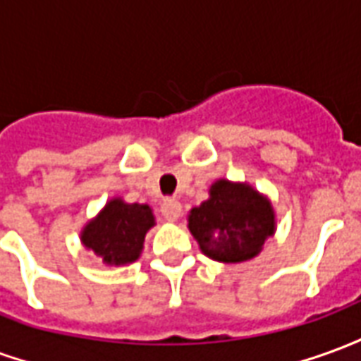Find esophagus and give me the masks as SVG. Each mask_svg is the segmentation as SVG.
<instances>
[{"mask_svg": "<svg viewBox=\"0 0 361 361\" xmlns=\"http://www.w3.org/2000/svg\"><path fill=\"white\" fill-rule=\"evenodd\" d=\"M160 212H162V216L166 220H170V222H176V220L180 219L181 214V204L178 199H173V197H168L162 201L160 204Z\"/></svg>", "mask_w": 361, "mask_h": 361, "instance_id": "34e87169", "label": "esophagus"}]
</instances>
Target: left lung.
<instances>
[{
    "instance_id": "1",
    "label": "left lung",
    "mask_w": 361,
    "mask_h": 361,
    "mask_svg": "<svg viewBox=\"0 0 361 361\" xmlns=\"http://www.w3.org/2000/svg\"><path fill=\"white\" fill-rule=\"evenodd\" d=\"M188 228L207 257L242 263L263 250L276 230L271 201L247 183L216 180L209 199L191 209Z\"/></svg>"
}]
</instances>
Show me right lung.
<instances>
[{
	"label": "right lung",
	"mask_w": 361,
	"mask_h": 361,
	"mask_svg": "<svg viewBox=\"0 0 361 361\" xmlns=\"http://www.w3.org/2000/svg\"><path fill=\"white\" fill-rule=\"evenodd\" d=\"M152 226L154 214L149 204L126 203L116 197L82 228L81 242L106 265H127L139 259L145 235Z\"/></svg>",
	"instance_id": "1"
}]
</instances>
